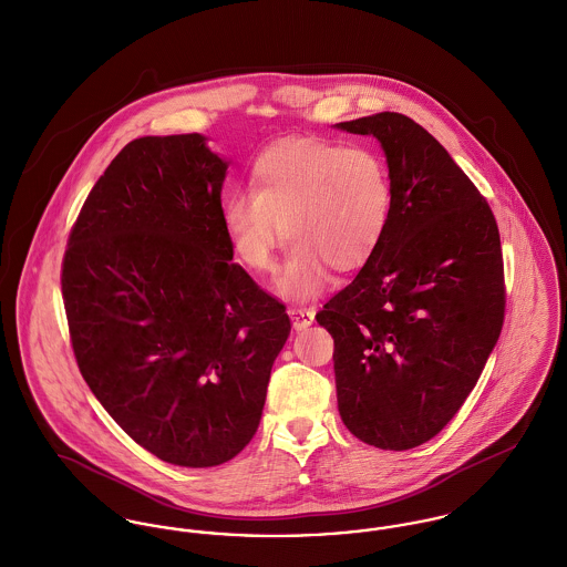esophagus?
I'll use <instances>...</instances> for the list:
<instances>
[{
	"label": "esophagus",
	"instance_id": "1",
	"mask_svg": "<svg viewBox=\"0 0 567 567\" xmlns=\"http://www.w3.org/2000/svg\"><path fill=\"white\" fill-rule=\"evenodd\" d=\"M313 316H316V311L311 308L290 309V320H292V327H295L297 331L308 329L309 324L313 322Z\"/></svg>",
	"mask_w": 567,
	"mask_h": 567
}]
</instances>
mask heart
Instances as JSON below:
<instances>
[{"label": "heart", "mask_w": 567, "mask_h": 567, "mask_svg": "<svg viewBox=\"0 0 567 567\" xmlns=\"http://www.w3.org/2000/svg\"><path fill=\"white\" fill-rule=\"evenodd\" d=\"M249 179L251 190L223 197V229L234 256L258 275L272 270L281 236L290 240L277 281L286 299L322 292L329 266L358 270L388 234L394 188L385 159L368 147L279 141L254 159Z\"/></svg>", "instance_id": "1"}]
</instances>
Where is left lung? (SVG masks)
Segmentation results:
<instances>
[{
	"label": "left lung",
	"instance_id": "8db88e82",
	"mask_svg": "<svg viewBox=\"0 0 567 567\" xmlns=\"http://www.w3.org/2000/svg\"><path fill=\"white\" fill-rule=\"evenodd\" d=\"M333 127L379 141L394 209L377 254L316 320L336 342L347 429L370 446L410 451L460 412L498 342L501 236L464 171L410 116L379 112Z\"/></svg>",
	"mask_w": 567,
	"mask_h": 567
}]
</instances>
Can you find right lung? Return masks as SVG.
<instances>
[{
	"mask_svg": "<svg viewBox=\"0 0 567 567\" xmlns=\"http://www.w3.org/2000/svg\"><path fill=\"white\" fill-rule=\"evenodd\" d=\"M227 162L202 134L145 136L110 162L62 264L73 353L103 410L157 460L212 467L256 435L286 308L234 264Z\"/></svg>",
	"mask_w": 567,
	"mask_h": 567,
	"instance_id": "add662e5",
	"label": "right lung"
}]
</instances>
